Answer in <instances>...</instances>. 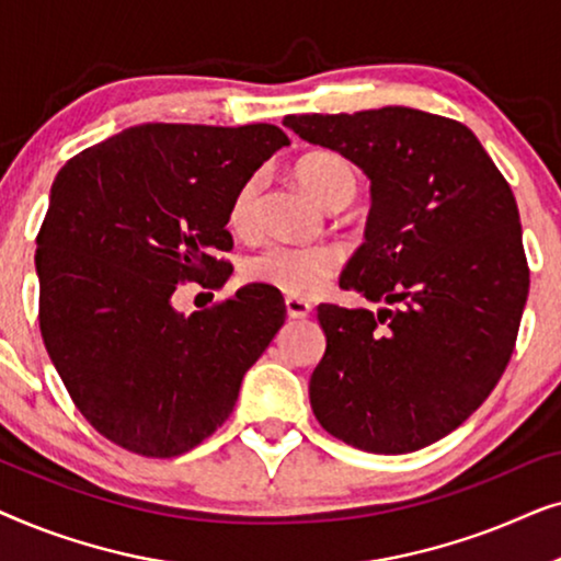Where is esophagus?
<instances>
[{"label":"esophagus","instance_id":"34e87169","mask_svg":"<svg viewBox=\"0 0 561 561\" xmlns=\"http://www.w3.org/2000/svg\"><path fill=\"white\" fill-rule=\"evenodd\" d=\"M286 311H288L290 319H306L311 313V304L304 301V298L288 296L286 298Z\"/></svg>","mask_w":561,"mask_h":561}]
</instances>
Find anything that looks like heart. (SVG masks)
Instances as JSON below:
<instances>
[{
	"label": "heart",
	"mask_w": 561,
	"mask_h": 561,
	"mask_svg": "<svg viewBox=\"0 0 561 561\" xmlns=\"http://www.w3.org/2000/svg\"><path fill=\"white\" fill-rule=\"evenodd\" d=\"M296 179L321 204L336 196L355 194L357 179L350 163L334 152H309L296 163ZM260 181L242 183L229 206V225L237 232H250L255 227ZM342 265L340 250L332 244H294L271 242L244 263V278L273 286L290 296H313L334 278Z\"/></svg>",
	"instance_id": "b5f03b06"
}]
</instances>
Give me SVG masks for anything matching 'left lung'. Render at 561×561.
Wrapping results in <instances>:
<instances>
[{"mask_svg": "<svg viewBox=\"0 0 561 561\" xmlns=\"http://www.w3.org/2000/svg\"><path fill=\"white\" fill-rule=\"evenodd\" d=\"M283 125L363 168L373 196L340 286L382 306H319L313 416L375 455L428 447L480 409L516 347L528 265L508 181L470 127L409 106Z\"/></svg>", "mask_w": 561, "mask_h": 561, "instance_id": "left-lung-1", "label": "left lung"}]
</instances>
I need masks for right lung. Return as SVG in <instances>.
<instances>
[{
    "label": "right lung",
    "instance_id": "add662e5",
    "mask_svg": "<svg viewBox=\"0 0 561 561\" xmlns=\"http://www.w3.org/2000/svg\"><path fill=\"white\" fill-rule=\"evenodd\" d=\"M290 140L275 125L129 127L60 168L37 232L41 332L76 409L142 457H179L232 413L286 321L267 286L183 317L181 283L221 286L229 206Z\"/></svg>",
    "mask_w": 561,
    "mask_h": 561
}]
</instances>
